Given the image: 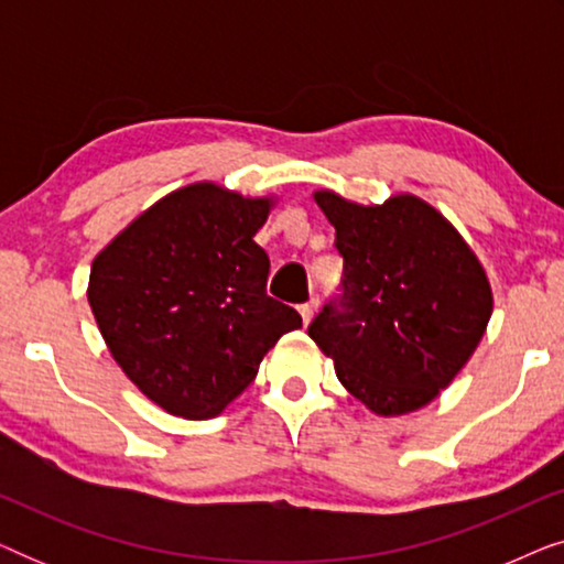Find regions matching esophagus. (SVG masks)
Instances as JSON below:
<instances>
[{
    "label": "esophagus",
    "instance_id": "34e87169",
    "mask_svg": "<svg viewBox=\"0 0 564 564\" xmlns=\"http://www.w3.org/2000/svg\"><path fill=\"white\" fill-rule=\"evenodd\" d=\"M300 311V315H303V323L307 326V323L313 321V311H315V300H311V303H305V305H300L297 307Z\"/></svg>",
    "mask_w": 564,
    "mask_h": 564
}]
</instances>
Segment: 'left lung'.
I'll return each mask as SVG.
<instances>
[{
    "label": "left lung",
    "instance_id": "1",
    "mask_svg": "<svg viewBox=\"0 0 564 564\" xmlns=\"http://www.w3.org/2000/svg\"><path fill=\"white\" fill-rule=\"evenodd\" d=\"M313 199L336 228L344 295L307 328L336 377L375 415H405L449 388L488 328V274L459 230L426 199Z\"/></svg>",
    "mask_w": 564,
    "mask_h": 564
}]
</instances>
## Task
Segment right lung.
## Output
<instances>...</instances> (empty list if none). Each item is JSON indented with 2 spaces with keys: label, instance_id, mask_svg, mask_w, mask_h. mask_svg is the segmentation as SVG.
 Returning a JSON list of instances; mask_svg holds the SVG:
<instances>
[{
  "label": "right lung",
  "instance_id": "1",
  "mask_svg": "<svg viewBox=\"0 0 564 564\" xmlns=\"http://www.w3.org/2000/svg\"><path fill=\"white\" fill-rule=\"evenodd\" d=\"M274 197L195 182L153 203L91 261L89 307L112 359L166 413L215 419L303 326L267 295L253 241Z\"/></svg>",
  "mask_w": 564,
  "mask_h": 564
}]
</instances>
